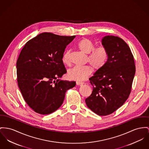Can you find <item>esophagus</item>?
I'll return each mask as SVG.
<instances>
[{
    "label": "esophagus",
    "mask_w": 149,
    "mask_h": 149,
    "mask_svg": "<svg viewBox=\"0 0 149 149\" xmlns=\"http://www.w3.org/2000/svg\"><path fill=\"white\" fill-rule=\"evenodd\" d=\"M84 83V82H76V84L77 85H83Z\"/></svg>",
    "instance_id": "esophagus-1"
}]
</instances>
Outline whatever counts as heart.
<instances>
[{
	"label": "heart",
	"mask_w": 149,
	"mask_h": 149,
	"mask_svg": "<svg viewBox=\"0 0 149 149\" xmlns=\"http://www.w3.org/2000/svg\"><path fill=\"white\" fill-rule=\"evenodd\" d=\"M77 47L82 53L88 55L86 63H89L95 70H100L104 66L108 59V52L105 47L100 46L95 48L94 43L88 38L81 40ZM70 53L69 51H67L63 57V63L65 65L70 64ZM91 66L74 67L68 70V76L70 79L73 80L84 81L93 72L92 67Z\"/></svg>",
	"instance_id": "heart-1"
}]
</instances>
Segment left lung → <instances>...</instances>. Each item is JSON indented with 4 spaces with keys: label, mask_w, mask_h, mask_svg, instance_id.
Listing matches in <instances>:
<instances>
[{
    "label": "left lung",
    "mask_w": 149,
    "mask_h": 149,
    "mask_svg": "<svg viewBox=\"0 0 149 149\" xmlns=\"http://www.w3.org/2000/svg\"><path fill=\"white\" fill-rule=\"evenodd\" d=\"M108 52L104 66L89 79L93 91L85 99L87 106L99 116L112 113L128 98L136 72L133 55L126 42L118 37L103 38Z\"/></svg>",
    "instance_id": "8db88e82"
}]
</instances>
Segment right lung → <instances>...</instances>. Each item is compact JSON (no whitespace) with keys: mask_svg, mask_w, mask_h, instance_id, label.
I'll use <instances>...</instances> for the list:
<instances>
[{"mask_svg":"<svg viewBox=\"0 0 149 149\" xmlns=\"http://www.w3.org/2000/svg\"><path fill=\"white\" fill-rule=\"evenodd\" d=\"M76 37L43 33L29 40L16 63L17 83L23 98L36 112L47 115L58 109L75 81L60 79L67 73L62 59Z\"/></svg>","mask_w":149,"mask_h":149,"instance_id":"add662e5","label":"right lung"}]
</instances>
